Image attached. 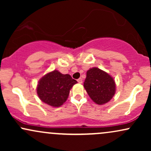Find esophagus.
<instances>
[{
    "mask_svg": "<svg viewBox=\"0 0 151 151\" xmlns=\"http://www.w3.org/2000/svg\"><path fill=\"white\" fill-rule=\"evenodd\" d=\"M77 81L79 84H81V83H82V79H81V78H79V79H77Z\"/></svg>",
    "mask_w": 151,
    "mask_h": 151,
    "instance_id": "esophagus-1",
    "label": "esophagus"
}]
</instances>
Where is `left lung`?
Returning a JSON list of instances; mask_svg holds the SVG:
<instances>
[{
  "instance_id": "left-lung-1",
  "label": "left lung",
  "mask_w": 151,
  "mask_h": 151,
  "mask_svg": "<svg viewBox=\"0 0 151 151\" xmlns=\"http://www.w3.org/2000/svg\"><path fill=\"white\" fill-rule=\"evenodd\" d=\"M84 87L90 98L99 105L110 101L116 91V84L113 77L96 67L89 69L86 72Z\"/></svg>"
}]
</instances>
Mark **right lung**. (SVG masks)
Listing matches in <instances>:
<instances>
[{"instance_id": "add662e5", "label": "right lung", "mask_w": 151, "mask_h": 151, "mask_svg": "<svg viewBox=\"0 0 151 151\" xmlns=\"http://www.w3.org/2000/svg\"><path fill=\"white\" fill-rule=\"evenodd\" d=\"M77 83L70 74H62L58 70H54L40 79L37 93L44 103L59 107L66 101L71 88Z\"/></svg>"}]
</instances>
